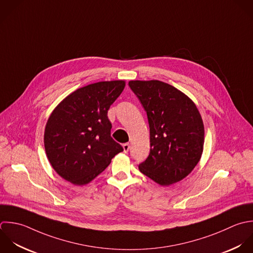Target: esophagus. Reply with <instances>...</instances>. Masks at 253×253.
<instances>
[{
    "label": "esophagus",
    "instance_id": "obj_1",
    "mask_svg": "<svg viewBox=\"0 0 253 253\" xmlns=\"http://www.w3.org/2000/svg\"><path fill=\"white\" fill-rule=\"evenodd\" d=\"M122 146H123L124 152H125V153H128L129 150H130V144H129V143H125V144H123Z\"/></svg>",
    "mask_w": 253,
    "mask_h": 253
}]
</instances>
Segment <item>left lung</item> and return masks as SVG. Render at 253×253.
<instances>
[{
	"label": "left lung",
	"instance_id": "obj_1",
	"mask_svg": "<svg viewBox=\"0 0 253 253\" xmlns=\"http://www.w3.org/2000/svg\"><path fill=\"white\" fill-rule=\"evenodd\" d=\"M129 86L147 112L151 151L140 171L168 186L187 176L204 146V125L194 102L161 81H131Z\"/></svg>",
	"mask_w": 253,
	"mask_h": 253
}]
</instances>
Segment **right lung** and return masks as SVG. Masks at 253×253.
<instances>
[{"label": "right lung", "instance_id": "add662e5", "mask_svg": "<svg viewBox=\"0 0 253 253\" xmlns=\"http://www.w3.org/2000/svg\"><path fill=\"white\" fill-rule=\"evenodd\" d=\"M124 86V81L91 84L68 95L54 109L45 127L44 146L61 177L76 185L86 184L123 151L110 136L107 111Z\"/></svg>", "mask_w": 253, "mask_h": 253}]
</instances>
